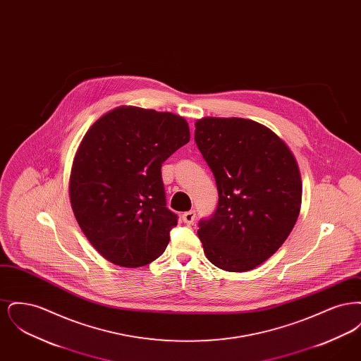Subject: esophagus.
Segmentation results:
<instances>
[{
  "mask_svg": "<svg viewBox=\"0 0 361 361\" xmlns=\"http://www.w3.org/2000/svg\"><path fill=\"white\" fill-rule=\"evenodd\" d=\"M195 218H196V212H195L193 209H190V211H187V212L183 214V221H184V224H193V222H195Z\"/></svg>",
  "mask_w": 361,
  "mask_h": 361,
  "instance_id": "34e87169",
  "label": "esophagus"
}]
</instances>
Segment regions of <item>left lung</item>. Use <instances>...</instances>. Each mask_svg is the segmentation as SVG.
<instances>
[{"label":"left lung","mask_w":361,"mask_h":361,"mask_svg":"<svg viewBox=\"0 0 361 361\" xmlns=\"http://www.w3.org/2000/svg\"><path fill=\"white\" fill-rule=\"evenodd\" d=\"M195 142L212 171L218 206L200 219L207 258L228 272H245L271 257L296 224L302 202L298 164L288 146L257 121L204 118Z\"/></svg>","instance_id":"1"}]
</instances>
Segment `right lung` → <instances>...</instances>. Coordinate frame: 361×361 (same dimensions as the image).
I'll list each match as a JSON object with an SVG mask.
<instances>
[{"instance_id":"1","label":"right lung","mask_w":361,"mask_h":361,"mask_svg":"<svg viewBox=\"0 0 361 361\" xmlns=\"http://www.w3.org/2000/svg\"><path fill=\"white\" fill-rule=\"evenodd\" d=\"M189 142L171 112L121 106L96 121L70 173V203L93 247L128 268L159 257L178 216L166 207L162 164Z\"/></svg>"}]
</instances>
